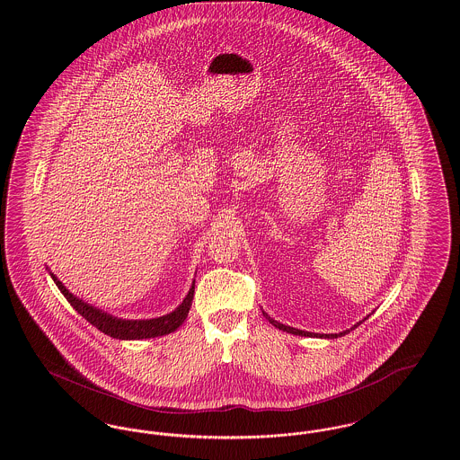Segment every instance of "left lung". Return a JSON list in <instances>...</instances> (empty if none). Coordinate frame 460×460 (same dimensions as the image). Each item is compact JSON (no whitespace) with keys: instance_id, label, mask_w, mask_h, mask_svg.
Masks as SVG:
<instances>
[{"instance_id":"left-lung-1","label":"left lung","mask_w":460,"mask_h":460,"mask_svg":"<svg viewBox=\"0 0 460 460\" xmlns=\"http://www.w3.org/2000/svg\"><path fill=\"white\" fill-rule=\"evenodd\" d=\"M267 319H269V323L272 324V326H276L278 329H281V331H286V332H291V334H298V336H319V338H338V336H345L349 331H343V332H340V334H315V332H306V331H300V329L295 328H288L285 324H279L278 321H274V319H270L267 314H263ZM362 323H357L353 328H357V326H360ZM351 328V329H353Z\"/></svg>"}]
</instances>
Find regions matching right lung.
Returning <instances> with one entry per match:
<instances>
[{"mask_svg": "<svg viewBox=\"0 0 460 460\" xmlns=\"http://www.w3.org/2000/svg\"><path fill=\"white\" fill-rule=\"evenodd\" d=\"M51 274V272H49ZM53 281L58 286V289L64 293L66 302L74 306L89 324H93L94 328L100 329L102 332L109 334L111 338L117 340H143V338H155V336H162V334H169L175 329L179 328L184 319L188 317L190 306L193 302V295H195V285L191 286L188 296L184 298V302L175 308L174 312L158 317V319H150V321H124V319H117L111 317L109 314L94 308V306L84 304L83 300H79L77 296H74L72 293H68L66 286L62 285L53 274H51Z\"/></svg>", "mask_w": 460, "mask_h": 460, "instance_id": "right-lung-1", "label": "right lung"}]
</instances>
